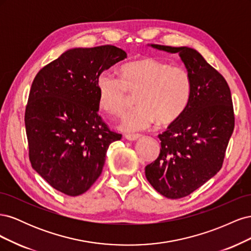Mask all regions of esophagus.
<instances>
[{
  "label": "esophagus",
  "mask_w": 251,
  "mask_h": 251,
  "mask_svg": "<svg viewBox=\"0 0 251 251\" xmlns=\"http://www.w3.org/2000/svg\"><path fill=\"white\" fill-rule=\"evenodd\" d=\"M140 134H126V139L130 140V141H135L137 140L138 138H140Z\"/></svg>",
  "instance_id": "esophagus-1"
}]
</instances>
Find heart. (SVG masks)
Segmentation results:
<instances>
[{"label": "heart", "instance_id": "1", "mask_svg": "<svg viewBox=\"0 0 251 251\" xmlns=\"http://www.w3.org/2000/svg\"><path fill=\"white\" fill-rule=\"evenodd\" d=\"M98 104L110 115L120 116L136 95L139 105L126 116L127 132L146 130L156 121L165 126L184 112L192 94L191 74L183 66L143 58L121 67L120 77L102 72L96 81Z\"/></svg>", "mask_w": 251, "mask_h": 251}]
</instances>
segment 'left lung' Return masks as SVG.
Listing matches in <instances>:
<instances>
[{"label": "left lung", "mask_w": 251, "mask_h": 251, "mask_svg": "<svg viewBox=\"0 0 251 251\" xmlns=\"http://www.w3.org/2000/svg\"><path fill=\"white\" fill-rule=\"evenodd\" d=\"M179 53L191 74L192 94L182 115L158 135L160 154L146 166V177L169 199L192 194L221 170L234 127L230 89L200 53L189 47L150 45Z\"/></svg>", "instance_id": "left-lung-1"}]
</instances>
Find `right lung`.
I'll return each mask as SVG.
<instances>
[{"label":"right lung","instance_id":"right-lung-1","mask_svg":"<svg viewBox=\"0 0 251 251\" xmlns=\"http://www.w3.org/2000/svg\"><path fill=\"white\" fill-rule=\"evenodd\" d=\"M125 58L111 45L73 48L33 79L25 112L30 162L60 193H86L100 176L109 146L121 139L98 115L96 81Z\"/></svg>","mask_w":251,"mask_h":251}]
</instances>
